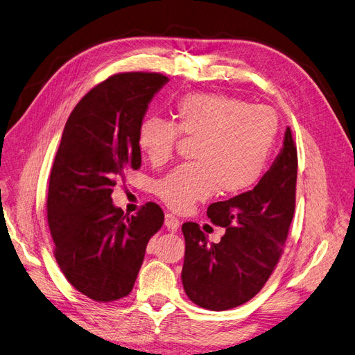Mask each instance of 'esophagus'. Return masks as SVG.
<instances>
[{
	"label": "esophagus",
	"mask_w": 355,
	"mask_h": 355,
	"mask_svg": "<svg viewBox=\"0 0 355 355\" xmlns=\"http://www.w3.org/2000/svg\"><path fill=\"white\" fill-rule=\"evenodd\" d=\"M165 227L168 230H177L180 227V220L173 214H165Z\"/></svg>",
	"instance_id": "esophagus-1"
}]
</instances>
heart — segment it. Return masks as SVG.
Instances as JSON below:
<instances>
[{"instance_id":"b5f03b06","label":"heart","mask_w":355,"mask_h":355,"mask_svg":"<svg viewBox=\"0 0 355 355\" xmlns=\"http://www.w3.org/2000/svg\"><path fill=\"white\" fill-rule=\"evenodd\" d=\"M171 115L173 122L147 116L137 130V146L153 165L173 157L180 134L198 140L196 162L177 166L156 181V196L168 208L186 212L215 190L237 196L264 174L279 134V118L271 107L232 96L191 93L177 100Z\"/></svg>"}]
</instances>
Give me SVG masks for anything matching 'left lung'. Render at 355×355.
I'll use <instances>...</instances> for the list:
<instances>
[{
  "label": "left lung",
  "mask_w": 355,
  "mask_h": 355,
  "mask_svg": "<svg viewBox=\"0 0 355 355\" xmlns=\"http://www.w3.org/2000/svg\"><path fill=\"white\" fill-rule=\"evenodd\" d=\"M296 175L298 152L288 127L282 152L258 184L208 207L211 223L225 228L218 243H209L199 224H182L186 252L181 280L191 302L225 311L252 300L264 288L288 240Z\"/></svg>",
  "instance_id": "left-lung-1"
}]
</instances>
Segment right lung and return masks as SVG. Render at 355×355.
<instances>
[{"instance_id":"1","label":"right lung","mask_w":355,"mask_h":355,"mask_svg":"<svg viewBox=\"0 0 355 355\" xmlns=\"http://www.w3.org/2000/svg\"><path fill=\"white\" fill-rule=\"evenodd\" d=\"M166 83L156 72L109 76L79 100L57 148L47 198L54 258L67 282L97 302L130 295L148 239L164 224L157 203L128 215L110 196L125 171L141 166L137 130Z\"/></svg>"}]
</instances>
